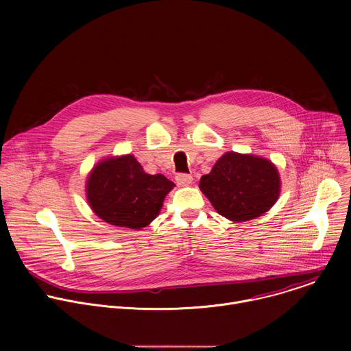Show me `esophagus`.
Instances as JSON below:
<instances>
[{"label": "esophagus", "instance_id": "1", "mask_svg": "<svg viewBox=\"0 0 351 351\" xmlns=\"http://www.w3.org/2000/svg\"><path fill=\"white\" fill-rule=\"evenodd\" d=\"M175 180H176V183L179 186H189L191 183V180H193V176L189 175V173H178L175 176Z\"/></svg>", "mask_w": 351, "mask_h": 351}]
</instances>
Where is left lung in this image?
<instances>
[{"label": "left lung", "instance_id": "obj_1", "mask_svg": "<svg viewBox=\"0 0 351 351\" xmlns=\"http://www.w3.org/2000/svg\"><path fill=\"white\" fill-rule=\"evenodd\" d=\"M218 214L244 222L267 213L279 197V173L265 158L237 153L223 154L199 180Z\"/></svg>", "mask_w": 351, "mask_h": 351}]
</instances>
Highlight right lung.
Here are the masks:
<instances>
[{"label":"right lung","mask_w":351,"mask_h":351,"mask_svg":"<svg viewBox=\"0 0 351 351\" xmlns=\"http://www.w3.org/2000/svg\"><path fill=\"white\" fill-rule=\"evenodd\" d=\"M175 186L164 175H148L133 156L99 162L87 180V202L103 221L141 229L160 213Z\"/></svg>","instance_id":"add662e5"}]
</instances>
